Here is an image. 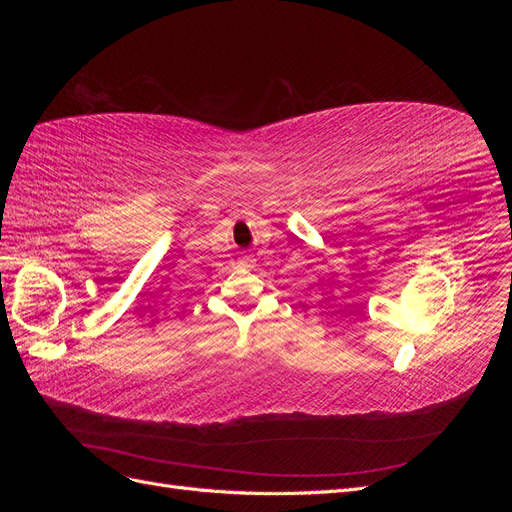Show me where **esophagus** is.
<instances>
[{
    "mask_svg": "<svg viewBox=\"0 0 512 512\" xmlns=\"http://www.w3.org/2000/svg\"><path fill=\"white\" fill-rule=\"evenodd\" d=\"M254 262H256V260H254L252 256H247V254H245V256H241V258H239L237 265H239L241 269H252V267H254Z\"/></svg>",
    "mask_w": 512,
    "mask_h": 512,
    "instance_id": "obj_1",
    "label": "esophagus"
}]
</instances>
